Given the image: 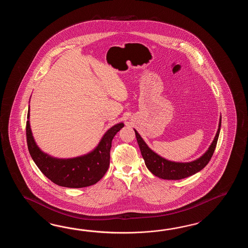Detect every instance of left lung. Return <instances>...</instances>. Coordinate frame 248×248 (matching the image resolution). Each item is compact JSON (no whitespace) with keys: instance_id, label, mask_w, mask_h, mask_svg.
<instances>
[{"instance_id":"left-lung-1","label":"left lung","mask_w":248,"mask_h":248,"mask_svg":"<svg viewBox=\"0 0 248 248\" xmlns=\"http://www.w3.org/2000/svg\"><path fill=\"white\" fill-rule=\"evenodd\" d=\"M221 118L220 119L219 127L216 133V137L211 143L210 147L206 151V153L203 156H201V158L187 163L169 161L158 156V154H156L148 147L147 144L142 140V137H140L137 130H135L137 142L147 169L154 175L158 176L159 178L167 180L184 179L200 172L201 169H204L210 161L211 158L216 150L221 129Z\"/></svg>"}]
</instances>
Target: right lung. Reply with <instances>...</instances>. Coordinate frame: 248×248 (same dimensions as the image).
<instances>
[{
    "instance_id": "obj_1",
    "label": "right lung",
    "mask_w": 248,
    "mask_h": 248,
    "mask_svg": "<svg viewBox=\"0 0 248 248\" xmlns=\"http://www.w3.org/2000/svg\"><path fill=\"white\" fill-rule=\"evenodd\" d=\"M27 142L33 161L46 177L54 184L68 188H83L95 185L106 174L110 165L112 138L124 126L119 123L111 127L92 153L78 158L59 159L42 153L33 140L27 113Z\"/></svg>"
}]
</instances>
